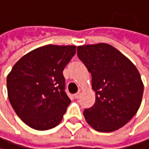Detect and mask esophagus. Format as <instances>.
Wrapping results in <instances>:
<instances>
[{
    "mask_svg": "<svg viewBox=\"0 0 149 149\" xmlns=\"http://www.w3.org/2000/svg\"><path fill=\"white\" fill-rule=\"evenodd\" d=\"M80 96H81V93H80V92L77 93L75 95H74V97H75V99H77V100H78V99H79V98H80Z\"/></svg>",
    "mask_w": 149,
    "mask_h": 149,
    "instance_id": "esophagus-1",
    "label": "esophagus"
}]
</instances>
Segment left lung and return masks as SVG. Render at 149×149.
<instances>
[{"label": "left lung", "instance_id": "obj_1", "mask_svg": "<svg viewBox=\"0 0 149 149\" xmlns=\"http://www.w3.org/2000/svg\"><path fill=\"white\" fill-rule=\"evenodd\" d=\"M79 58L92 74L95 104L85 109L86 122L109 133L126 125L140 108L144 86L135 65L107 43L78 46Z\"/></svg>", "mask_w": 149, "mask_h": 149}]
</instances>
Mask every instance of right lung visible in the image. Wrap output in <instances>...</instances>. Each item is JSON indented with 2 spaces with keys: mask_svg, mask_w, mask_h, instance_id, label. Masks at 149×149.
Masks as SVG:
<instances>
[{
  "mask_svg": "<svg viewBox=\"0 0 149 149\" xmlns=\"http://www.w3.org/2000/svg\"><path fill=\"white\" fill-rule=\"evenodd\" d=\"M75 53V45L39 47L19 59L8 73L9 102L31 128L49 130L61 122L70 103L63 70Z\"/></svg>",
  "mask_w": 149,
  "mask_h": 149,
  "instance_id": "right-lung-1",
  "label": "right lung"
}]
</instances>
